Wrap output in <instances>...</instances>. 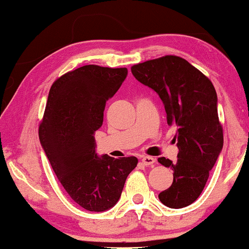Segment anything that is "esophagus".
I'll list each match as a JSON object with an SVG mask.
<instances>
[{
	"instance_id": "obj_1",
	"label": "esophagus",
	"mask_w": 249,
	"mask_h": 249,
	"mask_svg": "<svg viewBox=\"0 0 249 249\" xmlns=\"http://www.w3.org/2000/svg\"><path fill=\"white\" fill-rule=\"evenodd\" d=\"M142 164L146 165V166H151V165H153L154 162H156V159H154L153 157L145 156L142 158Z\"/></svg>"
}]
</instances>
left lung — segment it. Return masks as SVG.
I'll list each match as a JSON object with an SVG mask.
<instances>
[{"mask_svg":"<svg viewBox=\"0 0 249 249\" xmlns=\"http://www.w3.org/2000/svg\"><path fill=\"white\" fill-rule=\"evenodd\" d=\"M139 82L153 89L164 103L167 124L177 127L178 159L158 158L173 170V182L159 193L170 208H182L199 198L224 145L218 98L212 82L179 56L166 55L131 67Z\"/></svg>","mask_w":249,"mask_h":249,"instance_id":"1","label":"left lung"}]
</instances>
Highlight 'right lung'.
<instances>
[{
  "instance_id": "right-lung-1",
  "label": "right lung",
  "mask_w": 249,
  "mask_h": 249,
  "mask_svg": "<svg viewBox=\"0 0 249 249\" xmlns=\"http://www.w3.org/2000/svg\"><path fill=\"white\" fill-rule=\"evenodd\" d=\"M126 68L90 64L69 71L51 85L38 136L59 182L70 198L90 212H103L121 198L136 157L99 158L95 132L105 104L121 88Z\"/></svg>"
}]
</instances>
